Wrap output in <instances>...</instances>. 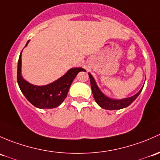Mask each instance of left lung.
I'll return each mask as SVG.
<instances>
[{"mask_svg": "<svg viewBox=\"0 0 160 160\" xmlns=\"http://www.w3.org/2000/svg\"><path fill=\"white\" fill-rule=\"evenodd\" d=\"M90 78V83H91V88L93 97L95 98L96 103L99 105L101 108H105L107 110H118L121 108H124L128 107L130 104L133 102L136 99L139 94L141 93L143 87L139 90L136 95L129 98H125L122 99H116V98H111L106 96L100 90L98 86L95 82V78L90 73H88Z\"/></svg>", "mask_w": 160, "mask_h": 160, "instance_id": "obj_1", "label": "left lung"}]
</instances>
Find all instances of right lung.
I'll list each match as a JSON object with an SVG mask.
<instances>
[{"instance_id":"add662e5","label":"right lung","mask_w":160,"mask_h":160,"mask_svg":"<svg viewBox=\"0 0 160 160\" xmlns=\"http://www.w3.org/2000/svg\"><path fill=\"white\" fill-rule=\"evenodd\" d=\"M30 40L28 41L25 47ZM21 54L18 63L17 79L23 95L34 106L38 108H54L59 106L65 98L72 82L82 68H70L63 76L46 85H34L23 78L21 75Z\"/></svg>"}]
</instances>
